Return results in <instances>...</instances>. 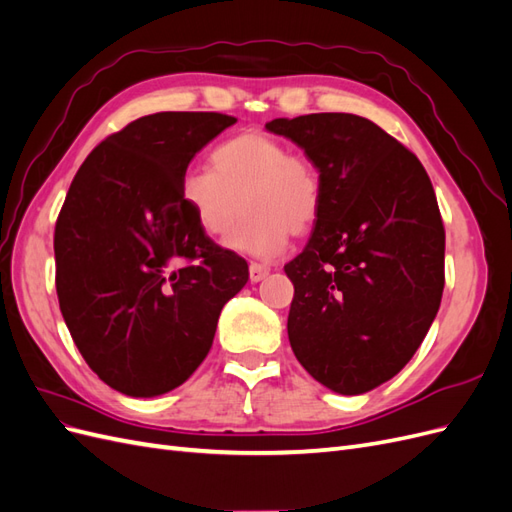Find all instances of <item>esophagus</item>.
Returning a JSON list of instances; mask_svg holds the SVG:
<instances>
[{
    "instance_id": "34e87169",
    "label": "esophagus",
    "mask_w": 512,
    "mask_h": 512,
    "mask_svg": "<svg viewBox=\"0 0 512 512\" xmlns=\"http://www.w3.org/2000/svg\"><path fill=\"white\" fill-rule=\"evenodd\" d=\"M269 271H271L269 265H262V262H250V280L252 282L265 280V277L269 275Z\"/></svg>"
}]
</instances>
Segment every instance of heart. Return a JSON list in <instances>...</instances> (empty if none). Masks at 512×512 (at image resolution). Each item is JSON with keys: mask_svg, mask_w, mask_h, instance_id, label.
Listing matches in <instances>:
<instances>
[{"mask_svg": "<svg viewBox=\"0 0 512 512\" xmlns=\"http://www.w3.org/2000/svg\"><path fill=\"white\" fill-rule=\"evenodd\" d=\"M181 200L198 228L211 237L230 230V250L275 256L286 250L290 232L303 235L320 209V175L314 162L290 153L277 138L243 132L211 151V168H190L181 177Z\"/></svg>", "mask_w": 512, "mask_h": 512, "instance_id": "1", "label": "heart"}]
</instances>
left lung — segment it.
Returning <instances> with one entry per match:
<instances>
[{
  "instance_id": "1",
  "label": "left lung",
  "mask_w": 512,
  "mask_h": 512,
  "mask_svg": "<svg viewBox=\"0 0 512 512\" xmlns=\"http://www.w3.org/2000/svg\"><path fill=\"white\" fill-rule=\"evenodd\" d=\"M320 173V209L294 284L288 339L327 389L361 395L399 374L438 314L444 226L412 151L350 113L273 119Z\"/></svg>"
}]
</instances>
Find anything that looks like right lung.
I'll list each match as a JSON object with an SVG mask.
<instances>
[{"label":"right lung","instance_id":"1","mask_svg":"<svg viewBox=\"0 0 512 512\" xmlns=\"http://www.w3.org/2000/svg\"><path fill=\"white\" fill-rule=\"evenodd\" d=\"M237 119L156 113L89 153L55 224L61 316L111 389L156 397L205 361L247 262L215 245L181 200L196 153Z\"/></svg>","mask_w":512,"mask_h":512}]
</instances>
